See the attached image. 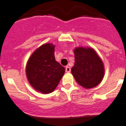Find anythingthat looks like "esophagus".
Returning <instances> with one entry per match:
<instances>
[{
	"label": "esophagus",
	"instance_id": "esophagus-1",
	"mask_svg": "<svg viewBox=\"0 0 126 126\" xmlns=\"http://www.w3.org/2000/svg\"><path fill=\"white\" fill-rule=\"evenodd\" d=\"M65 70L66 73H70V71H71V68H70L69 66H66V67L65 68Z\"/></svg>",
	"mask_w": 126,
	"mask_h": 126
}]
</instances>
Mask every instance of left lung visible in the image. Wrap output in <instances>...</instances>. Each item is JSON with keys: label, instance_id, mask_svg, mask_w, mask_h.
Masks as SVG:
<instances>
[{"label": "left lung", "instance_id": "left-lung-1", "mask_svg": "<svg viewBox=\"0 0 126 126\" xmlns=\"http://www.w3.org/2000/svg\"><path fill=\"white\" fill-rule=\"evenodd\" d=\"M73 51L75 64L71 68V73L75 80L87 89L95 87L104 77L102 60L92 47H77Z\"/></svg>", "mask_w": 126, "mask_h": 126}]
</instances>
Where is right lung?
<instances>
[{
	"instance_id": "obj_1",
	"label": "right lung",
	"mask_w": 126,
	"mask_h": 126,
	"mask_svg": "<svg viewBox=\"0 0 126 126\" xmlns=\"http://www.w3.org/2000/svg\"><path fill=\"white\" fill-rule=\"evenodd\" d=\"M55 47L51 43L41 45L27 62L26 73L28 81L32 88L42 94L53 92L65 71L55 60Z\"/></svg>"
}]
</instances>
